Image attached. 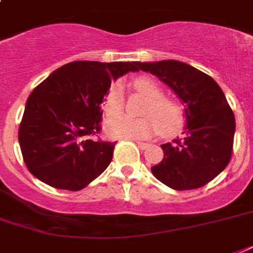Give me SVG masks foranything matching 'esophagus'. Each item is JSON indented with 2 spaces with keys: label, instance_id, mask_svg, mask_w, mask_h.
I'll use <instances>...</instances> for the list:
<instances>
[{
  "label": "esophagus",
  "instance_id": "1",
  "mask_svg": "<svg viewBox=\"0 0 253 253\" xmlns=\"http://www.w3.org/2000/svg\"><path fill=\"white\" fill-rule=\"evenodd\" d=\"M136 142V144H138V147L140 148V150H146L147 147L150 146L148 143H144V142H139V140H135Z\"/></svg>",
  "mask_w": 253,
  "mask_h": 253
}]
</instances>
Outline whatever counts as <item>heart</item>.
<instances>
[{
    "mask_svg": "<svg viewBox=\"0 0 253 253\" xmlns=\"http://www.w3.org/2000/svg\"><path fill=\"white\" fill-rule=\"evenodd\" d=\"M136 90L148 99L142 115L144 118L134 119L127 115L111 117L106 123V132L113 138L147 139L156 132L172 136L182 128L185 123L184 109L176 99L164 97L160 85L150 77H136L132 81ZM125 106V91L121 83L111 84L103 99L106 114L121 113Z\"/></svg>",
    "mask_w": 253,
    "mask_h": 253,
    "instance_id": "b5f03b06",
    "label": "heart"
}]
</instances>
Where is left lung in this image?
<instances>
[{"label": "left lung", "instance_id": "obj_1", "mask_svg": "<svg viewBox=\"0 0 253 253\" xmlns=\"http://www.w3.org/2000/svg\"><path fill=\"white\" fill-rule=\"evenodd\" d=\"M185 103L184 138L162 144L164 158L151 168L174 190L198 189L214 180L231 160L235 117L220 86L206 73L177 60L139 63Z\"/></svg>", "mask_w": 253, "mask_h": 253}]
</instances>
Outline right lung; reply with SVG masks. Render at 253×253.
<instances>
[{
  "mask_svg": "<svg viewBox=\"0 0 253 253\" xmlns=\"http://www.w3.org/2000/svg\"><path fill=\"white\" fill-rule=\"evenodd\" d=\"M138 61H72L38 85L26 102L18 140L31 174L56 189L81 190L109 167L115 143L99 139L101 103L111 81Z\"/></svg>",
  "mask_w": 253,
  "mask_h": 253,
  "instance_id": "right-lung-1",
  "label": "right lung"
}]
</instances>
